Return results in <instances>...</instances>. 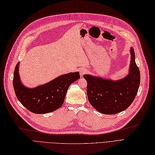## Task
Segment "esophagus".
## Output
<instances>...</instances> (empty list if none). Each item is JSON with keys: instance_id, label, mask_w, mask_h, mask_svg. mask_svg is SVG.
<instances>
[{"instance_id": "esophagus-1", "label": "esophagus", "mask_w": 155, "mask_h": 155, "mask_svg": "<svg viewBox=\"0 0 155 155\" xmlns=\"http://www.w3.org/2000/svg\"><path fill=\"white\" fill-rule=\"evenodd\" d=\"M80 72H81V75L82 76V75H84V74L85 73L87 72V70H86V69H85V68H83V69H82V70H81V71H80Z\"/></svg>"}]
</instances>
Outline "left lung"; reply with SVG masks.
<instances>
[{
    "label": "left lung",
    "instance_id": "left-lung-1",
    "mask_svg": "<svg viewBox=\"0 0 155 155\" xmlns=\"http://www.w3.org/2000/svg\"><path fill=\"white\" fill-rule=\"evenodd\" d=\"M130 53V73L121 80L112 81L89 74L84 75L87 82L88 100L97 111L104 114H116L127 109L134 101L139 87L140 74L133 48Z\"/></svg>",
    "mask_w": 155,
    "mask_h": 155
}]
</instances>
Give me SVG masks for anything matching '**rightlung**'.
I'll use <instances>...</instances> for the list:
<instances>
[{
  "mask_svg": "<svg viewBox=\"0 0 155 155\" xmlns=\"http://www.w3.org/2000/svg\"><path fill=\"white\" fill-rule=\"evenodd\" d=\"M19 62L13 76V87L17 98L27 109L34 114H46L59 108L63 104L70 85L80 78L78 72L58 77L47 84L34 89L22 85L18 74Z\"/></svg>",
  "mask_w": 155,
  "mask_h": 155,
  "instance_id": "right-lung-1",
  "label": "right lung"
}]
</instances>
